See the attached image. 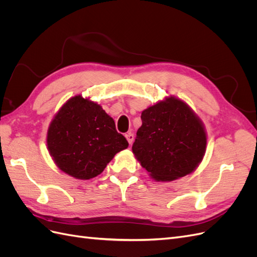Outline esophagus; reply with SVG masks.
Wrapping results in <instances>:
<instances>
[{
    "mask_svg": "<svg viewBox=\"0 0 257 257\" xmlns=\"http://www.w3.org/2000/svg\"><path fill=\"white\" fill-rule=\"evenodd\" d=\"M125 138L127 139L128 144H132V143H133V141H134V135L132 134V133H127V134L125 135Z\"/></svg>",
    "mask_w": 257,
    "mask_h": 257,
    "instance_id": "obj_1",
    "label": "esophagus"
}]
</instances>
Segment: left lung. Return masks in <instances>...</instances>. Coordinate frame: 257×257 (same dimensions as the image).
Instances as JSON below:
<instances>
[{
    "mask_svg": "<svg viewBox=\"0 0 257 257\" xmlns=\"http://www.w3.org/2000/svg\"><path fill=\"white\" fill-rule=\"evenodd\" d=\"M142 120L132 151L151 179L170 182L199 166L206 153L207 132L183 99L166 96L145 109Z\"/></svg>",
    "mask_w": 257,
    "mask_h": 257,
    "instance_id": "left-lung-1",
    "label": "left lung"
}]
</instances>
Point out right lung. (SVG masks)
I'll return each mask as SVG.
<instances>
[{"mask_svg":"<svg viewBox=\"0 0 257 257\" xmlns=\"http://www.w3.org/2000/svg\"><path fill=\"white\" fill-rule=\"evenodd\" d=\"M46 143L61 172L79 180L102 174L114 155L128 147L102 106L81 95L68 98L54 114Z\"/></svg>","mask_w":257,"mask_h":257,"instance_id":"add662e5","label":"right lung"}]
</instances>
